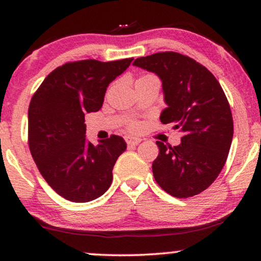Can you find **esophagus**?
Listing matches in <instances>:
<instances>
[{"mask_svg": "<svg viewBox=\"0 0 261 261\" xmlns=\"http://www.w3.org/2000/svg\"><path fill=\"white\" fill-rule=\"evenodd\" d=\"M124 139H126L127 145H128V146H132V147H134V146H137V145H139V144H140V142H141V139H140V138L129 137V135H128V137H126Z\"/></svg>", "mask_w": 261, "mask_h": 261, "instance_id": "esophagus-1", "label": "esophagus"}]
</instances>
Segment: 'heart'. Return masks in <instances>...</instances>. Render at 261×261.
Masks as SVG:
<instances>
[{"instance_id": "b5f03b06", "label": "heart", "mask_w": 261, "mask_h": 261, "mask_svg": "<svg viewBox=\"0 0 261 261\" xmlns=\"http://www.w3.org/2000/svg\"><path fill=\"white\" fill-rule=\"evenodd\" d=\"M148 76H151V74H145V76H142V77H148ZM127 127H128V129H129V130L135 132V130L139 129L140 124H139L137 121H129V122H128V124H127Z\"/></svg>"}]
</instances>
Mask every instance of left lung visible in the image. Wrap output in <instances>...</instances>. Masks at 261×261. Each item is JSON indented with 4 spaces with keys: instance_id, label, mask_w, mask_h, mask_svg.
I'll list each match as a JSON object with an SVG mask.
<instances>
[{
    "instance_id": "1",
    "label": "left lung",
    "mask_w": 261,
    "mask_h": 261,
    "mask_svg": "<svg viewBox=\"0 0 261 261\" xmlns=\"http://www.w3.org/2000/svg\"><path fill=\"white\" fill-rule=\"evenodd\" d=\"M133 65L162 80L167 108L160 121L181 133L180 144L173 147L156 141L155 181L173 197L198 195L223 169L233 140V116L222 88L206 67L177 52L141 57Z\"/></svg>"
}]
</instances>
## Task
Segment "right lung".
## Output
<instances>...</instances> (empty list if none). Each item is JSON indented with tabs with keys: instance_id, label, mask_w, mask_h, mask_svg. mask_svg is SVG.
<instances>
[{
	"instance_id": "right-lung-1",
	"label": "right lung",
	"mask_w": 261,
	"mask_h": 261,
	"mask_svg": "<svg viewBox=\"0 0 261 261\" xmlns=\"http://www.w3.org/2000/svg\"><path fill=\"white\" fill-rule=\"evenodd\" d=\"M132 60L66 63L45 78L31 99V154L47 184L67 201H94L112 184L114 165L126 151V141L112 135L92 145L85 138L84 116L101 109L108 85Z\"/></svg>"
}]
</instances>
